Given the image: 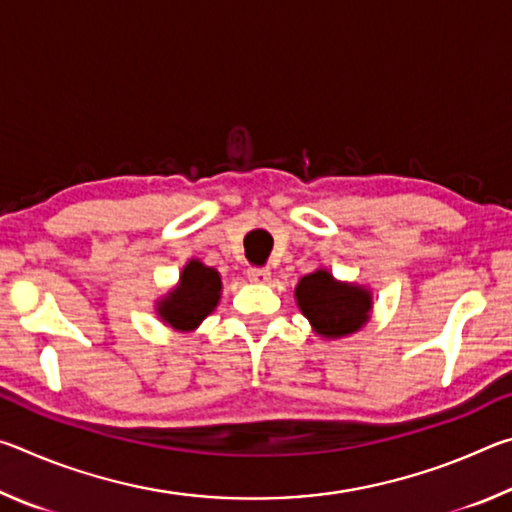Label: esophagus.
I'll return each instance as SVG.
<instances>
[{"label":"esophagus","mask_w":512,"mask_h":512,"mask_svg":"<svg viewBox=\"0 0 512 512\" xmlns=\"http://www.w3.org/2000/svg\"><path fill=\"white\" fill-rule=\"evenodd\" d=\"M248 280L250 282H268L271 280V271L264 266H250L248 268Z\"/></svg>","instance_id":"esophagus-1"}]
</instances>
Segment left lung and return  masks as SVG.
Wrapping results in <instances>:
<instances>
[{
  "mask_svg": "<svg viewBox=\"0 0 512 512\" xmlns=\"http://www.w3.org/2000/svg\"><path fill=\"white\" fill-rule=\"evenodd\" d=\"M302 314L309 318L318 334L327 339L357 332L368 320L370 293L352 284L336 282L327 271L305 275L296 289Z\"/></svg>",
  "mask_w": 512,
  "mask_h": 512,
  "instance_id": "left-lung-1",
  "label": "left lung"
}]
</instances>
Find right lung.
I'll return each instance as SVG.
<instances>
[{
  "mask_svg": "<svg viewBox=\"0 0 512 512\" xmlns=\"http://www.w3.org/2000/svg\"><path fill=\"white\" fill-rule=\"evenodd\" d=\"M219 296V273L194 259L180 275V287L160 305V316L176 329H194L216 307Z\"/></svg>",
  "mask_w": 512,
  "mask_h": 512,
  "instance_id": "obj_1",
  "label": "right lung"
}]
</instances>
